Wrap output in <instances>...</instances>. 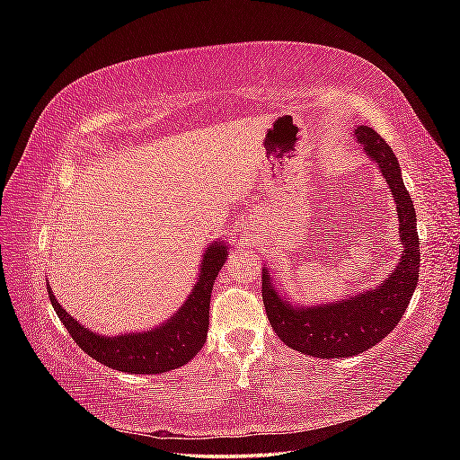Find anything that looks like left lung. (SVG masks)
<instances>
[{"mask_svg": "<svg viewBox=\"0 0 460 460\" xmlns=\"http://www.w3.org/2000/svg\"><path fill=\"white\" fill-rule=\"evenodd\" d=\"M355 137L367 155L378 164L397 205L399 240L402 253L397 267L374 289L340 301L314 305L291 303L274 278L262 267V303L270 326L289 349L318 357L340 358L363 353L392 332L407 311L419 284L420 243L411 193L402 184L401 166L378 132L370 127L355 128Z\"/></svg>", "mask_w": 460, "mask_h": 460, "instance_id": "left-lung-1", "label": "left lung"}]
</instances>
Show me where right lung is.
<instances>
[{"label":"right lung","instance_id":"right-lung-1","mask_svg":"<svg viewBox=\"0 0 460 460\" xmlns=\"http://www.w3.org/2000/svg\"><path fill=\"white\" fill-rule=\"evenodd\" d=\"M226 242H213L205 249L199 278L193 284L191 294L169 320L144 332L103 336L82 326L75 316L68 314L59 301L55 299L48 282V294L59 320L71 333L82 351L88 353L97 363L109 368L128 374H161L186 363L199 353L207 340L208 330V305L215 278L222 264L226 262Z\"/></svg>","mask_w":460,"mask_h":460}]
</instances>
